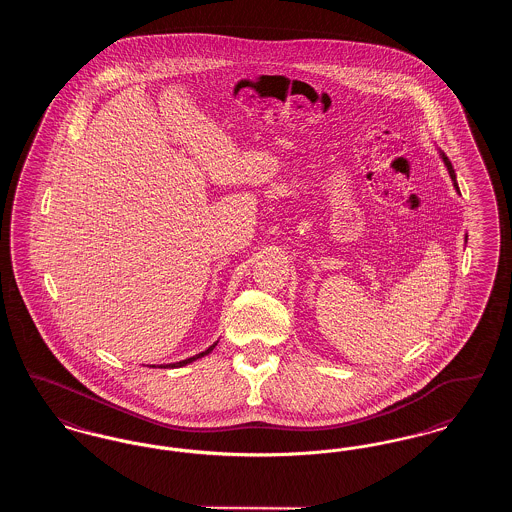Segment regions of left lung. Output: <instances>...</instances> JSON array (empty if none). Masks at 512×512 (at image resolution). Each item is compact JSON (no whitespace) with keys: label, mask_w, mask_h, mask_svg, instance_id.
I'll list each match as a JSON object with an SVG mask.
<instances>
[{"label":"left lung","mask_w":512,"mask_h":512,"mask_svg":"<svg viewBox=\"0 0 512 512\" xmlns=\"http://www.w3.org/2000/svg\"><path fill=\"white\" fill-rule=\"evenodd\" d=\"M439 155H441V159H443V163H445V167H447V171H449V176H451V180H453V184H455V190L459 192V184H457V176H455V171H453V165H451V161L447 159V155L443 153V151H439Z\"/></svg>","instance_id":"1"}]
</instances>
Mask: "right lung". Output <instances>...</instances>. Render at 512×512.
I'll return each instance as SVG.
<instances>
[{"mask_svg":"<svg viewBox=\"0 0 512 512\" xmlns=\"http://www.w3.org/2000/svg\"><path fill=\"white\" fill-rule=\"evenodd\" d=\"M215 345H217V343H213V345H211V347H209V349H205V351H203V353H199V355H194V357H190V359H186V361H180V363H172V365H167V366H174V368H178V366H184V365H188V363H194V361H197V359H201V357H205V355H207V353H211V351H213V349H215ZM161 368H163V366H161Z\"/></svg>","mask_w":512,"mask_h":512,"instance_id":"add662e5","label":"right lung"}]
</instances>
